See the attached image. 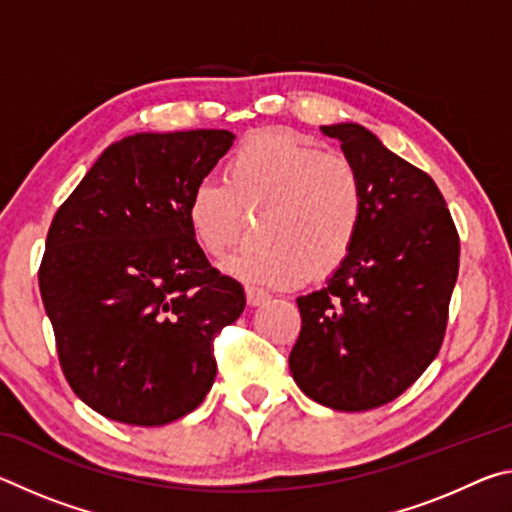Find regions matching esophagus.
Listing matches in <instances>:
<instances>
[{
  "label": "esophagus",
  "instance_id": "esophagus-1",
  "mask_svg": "<svg viewBox=\"0 0 512 512\" xmlns=\"http://www.w3.org/2000/svg\"><path fill=\"white\" fill-rule=\"evenodd\" d=\"M246 300H248L250 307H259V305H264V302L271 300V296H268V293L262 291V289L248 287V289H246Z\"/></svg>",
  "mask_w": 512,
  "mask_h": 512
}]
</instances>
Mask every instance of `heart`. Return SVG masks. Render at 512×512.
Segmentation results:
<instances>
[{
    "mask_svg": "<svg viewBox=\"0 0 512 512\" xmlns=\"http://www.w3.org/2000/svg\"><path fill=\"white\" fill-rule=\"evenodd\" d=\"M259 244L223 259V271L262 289L327 277L357 244L366 189L357 167L300 135L271 128L232 155L225 180L203 178L187 198V223L207 255L237 239L244 212H259Z\"/></svg>",
    "mask_w": 512,
    "mask_h": 512,
    "instance_id": "obj_1",
    "label": "heart"
}]
</instances>
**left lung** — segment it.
Segmentation results:
<instances>
[{"label":"left lung","instance_id":"1","mask_svg":"<svg viewBox=\"0 0 512 512\" xmlns=\"http://www.w3.org/2000/svg\"><path fill=\"white\" fill-rule=\"evenodd\" d=\"M320 131L361 173L366 212L348 259L296 300L302 327L289 368L314 402L368 411L400 397L436 359L461 241L431 176L359 124Z\"/></svg>","mask_w":512,"mask_h":512}]
</instances>
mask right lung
<instances>
[{
  "mask_svg": "<svg viewBox=\"0 0 512 512\" xmlns=\"http://www.w3.org/2000/svg\"><path fill=\"white\" fill-rule=\"evenodd\" d=\"M232 142L216 128L128 135L51 221L40 296L65 379L103 418L162 427L210 393L214 339L246 296L196 244L187 198Z\"/></svg>",
  "mask_w": 512,
  "mask_h": 512,
  "instance_id": "obj_1",
  "label": "right lung"
}]
</instances>
